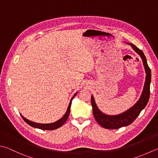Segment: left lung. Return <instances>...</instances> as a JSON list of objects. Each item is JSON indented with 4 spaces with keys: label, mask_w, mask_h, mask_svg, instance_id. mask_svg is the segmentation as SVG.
I'll use <instances>...</instances> for the list:
<instances>
[{
    "label": "left lung",
    "mask_w": 158,
    "mask_h": 158,
    "mask_svg": "<svg viewBox=\"0 0 158 158\" xmlns=\"http://www.w3.org/2000/svg\"><path fill=\"white\" fill-rule=\"evenodd\" d=\"M127 44H130L133 50L140 56L142 62H143L146 75H147L146 76L143 91H142L141 96L138 102L131 108H130L123 114L115 115H106L103 114L102 111H100L99 109L98 108L96 102H95L94 96H91V105L93 107L94 118L100 126L107 129H117L120 127L129 125L139 115L142 110L144 109V107L147 105L148 100H149L151 73L150 68L147 64V58H146L143 52L138 49L134 44L129 43H127Z\"/></svg>",
    "instance_id": "obj_1"
}]
</instances>
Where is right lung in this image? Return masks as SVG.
<instances>
[{
	"instance_id": "add662e5",
	"label": "right lung",
	"mask_w": 158,
	"mask_h": 158,
	"mask_svg": "<svg viewBox=\"0 0 158 158\" xmlns=\"http://www.w3.org/2000/svg\"><path fill=\"white\" fill-rule=\"evenodd\" d=\"M77 94V93H76L74 94V96L72 97V98L71 99V101L69 102V105L68 106V108L66 113H65V114L62 116V118H61L60 120L55 122V123H50V124H40V123H34V122H31L30 120H27V119H26L25 117H23L22 115L21 117L23 118V119L26 123H27L29 125H30L32 127H34V128H37V129H42V130H53V129H58V128L60 127L62 125H63L64 124L65 122L67 121V120L69 118V115L70 114V108H71V101L73 99V98L76 96V95Z\"/></svg>"
}]
</instances>
